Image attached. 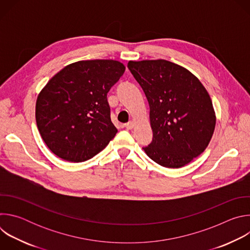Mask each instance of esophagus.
Masks as SVG:
<instances>
[{"instance_id": "obj_1", "label": "esophagus", "mask_w": 250, "mask_h": 250, "mask_svg": "<svg viewBox=\"0 0 250 250\" xmlns=\"http://www.w3.org/2000/svg\"><path fill=\"white\" fill-rule=\"evenodd\" d=\"M125 127L126 129H131V128L133 127V123H132L131 121H129L128 123L125 124Z\"/></svg>"}]
</instances>
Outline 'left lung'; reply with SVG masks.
I'll return each instance as SVG.
<instances>
[{
    "label": "left lung",
    "instance_id": "left-lung-1",
    "mask_svg": "<svg viewBox=\"0 0 250 250\" xmlns=\"http://www.w3.org/2000/svg\"><path fill=\"white\" fill-rule=\"evenodd\" d=\"M127 68L149 104L153 134L146 153L167 168L190 163L207 148L216 126L207 90L190 71L167 60L129 61Z\"/></svg>",
    "mask_w": 250,
    "mask_h": 250
}]
</instances>
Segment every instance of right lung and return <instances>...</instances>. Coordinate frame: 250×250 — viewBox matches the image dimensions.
I'll list each match as a JSON object with an SVG mask.
<instances>
[{
	"label": "right lung",
	"instance_id": "obj_1",
	"mask_svg": "<svg viewBox=\"0 0 250 250\" xmlns=\"http://www.w3.org/2000/svg\"><path fill=\"white\" fill-rule=\"evenodd\" d=\"M125 67L116 60H86L67 65L40 93L38 128L47 147L70 162L91 159L109 145L118 129L106 100Z\"/></svg>",
	"mask_w": 250,
	"mask_h": 250
}]
</instances>
